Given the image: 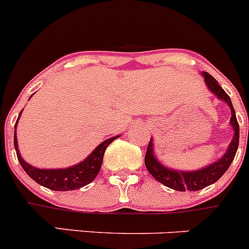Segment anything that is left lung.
Instances as JSON below:
<instances>
[{
  "label": "left lung",
  "instance_id": "1",
  "mask_svg": "<svg viewBox=\"0 0 249 249\" xmlns=\"http://www.w3.org/2000/svg\"><path fill=\"white\" fill-rule=\"evenodd\" d=\"M204 78L208 85L209 89L219 97L221 101H225L231 108V125L234 130V135L232 139L231 143H230L229 148H227L226 153H225L222 159L219 161L213 162L210 166L205 167L203 169L194 172H179L174 171V169H169L167 167L162 166L155 156H153V146L152 140H150L146 150L145 155V166L148 169L152 177L156 180L161 182L166 187L171 188V189L178 190V192H185V190H200L204 188L209 187L210 184L215 183L216 180H219L220 178L224 176L225 172L229 169L231 166L232 161H233L234 156H236L237 148H238V142H240V126H238V122H237L236 113H234L233 106L230 99L229 94L222 89L221 86L217 83V81L209 75L208 72H204Z\"/></svg>",
  "mask_w": 249,
  "mask_h": 249
}]
</instances>
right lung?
<instances>
[{
    "label": "right lung",
    "instance_id": "obj_1",
    "mask_svg": "<svg viewBox=\"0 0 249 249\" xmlns=\"http://www.w3.org/2000/svg\"><path fill=\"white\" fill-rule=\"evenodd\" d=\"M20 113H22V111H20ZM18 119H19V118H18ZM17 123H16L15 125V129L17 127ZM115 139H117V136H114V138L103 141L96 150L90 153L85 161L80 162V163L76 164V166H72L64 169H39L33 166H30L29 163H27V162L20 157L19 151H18L16 131L15 148L16 152H17V157L20 166L23 167L25 173H27L32 179L36 180L38 184L43 185V187L45 188H49V189L51 190L66 192V190L80 189V188L87 185L88 183H90L97 177V174L99 173V169H101L102 167V162H103V156L104 152H106V148L108 147L109 143L113 142Z\"/></svg>",
    "mask_w": 249,
    "mask_h": 249
}]
</instances>
